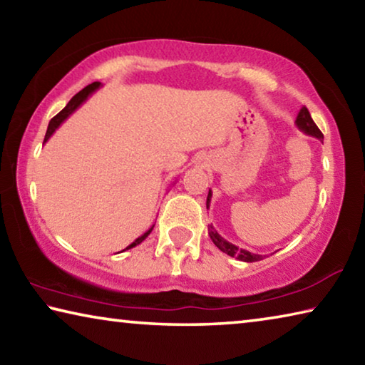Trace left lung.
<instances>
[{
  "label": "left lung",
  "instance_id": "8db88e82",
  "mask_svg": "<svg viewBox=\"0 0 365 365\" xmlns=\"http://www.w3.org/2000/svg\"><path fill=\"white\" fill-rule=\"evenodd\" d=\"M294 123H296V127H298L301 132H304L306 135H309V137H314V138H317L320 141L324 140L322 132L319 130V127L316 125V122L312 120V117H311V114H309V110H307L306 106H302L299 109L298 117H296ZM211 197H212V193H211V190H209L207 201H206L207 209H209V205H211ZM207 230H209V237H211L212 243L217 246V248L222 252H225V255L232 256V257H237L238 261H243V262H256V261H261V259H262L261 255H255V252H250V251H246L243 248H238V246H235L233 243L227 242L224 237H220V235L217 233V230H215L212 225H207Z\"/></svg>",
  "mask_w": 365,
  "mask_h": 365
}]
</instances>
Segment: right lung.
<instances>
[{"label":"right lung","instance_id":"1","mask_svg":"<svg viewBox=\"0 0 365 365\" xmlns=\"http://www.w3.org/2000/svg\"><path fill=\"white\" fill-rule=\"evenodd\" d=\"M100 86H101L100 82H93V83H90L88 86H85L83 90H80L78 93H77L76 96H73L69 103H67V106H66L63 110H61L59 114L54 115L51 120H49V123H48V130H46V135H45V141H43V143H46V141H48L49 138H51V135H53L54 132H56L58 128L61 127V123H63L72 113H76V110H77L80 106H82V104H83L86 100H88V98H90L91 95H93L98 88H100ZM153 227H154V225H153ZM153 227L150 228V230H146L143 235H141V237H138L137 240H135V242H133L132 245H128L125 250L135 248V246L143 242V240L148 237V235L151 233ZM125 250H123V251H125Z\"/></svg>","mask_w":365,"mask_h":365}]
</instances>
